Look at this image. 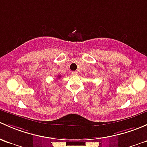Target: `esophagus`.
<instances>
[{"mask_svg": "<svg viewBox=\"0 0 147 147\" xmlns=\"http://www.w3.org/2000/svg\"><path fill=\"white\" fill-rule=\"evenodd\" d=\"M72 74H73L74 75H78V71H73V72H72Z\"/></svg>", "mask_w": 147, "mask_h": 147, "instance_id": "34e87169", "label": "esophagus"}]
</instances>
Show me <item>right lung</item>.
Returning a JSON list of instances; mask_svg holds the SVG:
<instances>
[{"mask_svg":"<svg viewBox=\"0 0 147 147\" xmlns=\"http://www.w3.org/2000/svg\"><path fill=\"white\" fill-rule=\"evenodd\" d=\"M61 78V76H57V78Z\"/></svg>","mask_w":147,"mask_h":147,"instance_id":"add662e5","label":"right lung"}]
</instances>
